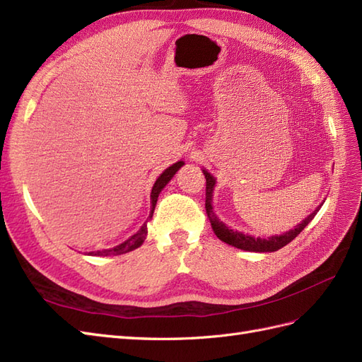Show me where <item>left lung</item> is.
Masks as SVG:
<instances>
[{"label": "left lung", "instance_id": "1", "mask_svg": "<svg viewBox=\"0 0 362 362\" xmlns=\"http://www.w3.org/2000/svg\"><path fill=\"white\" fill-rule=\"evenodd\" d=\"M202 171H203V174H205V179H206L205 208H206L208 218L211 221L212 230H214L216 235L221 240V242H225V243L234 246V247H238V249H243V251H249V252H274V251H278V249H281L287 243H291L292 240L296 235H298L305 226L310 223L312 218L317 216V212L321 208V205H320L317 209L312 212L310 216H308V218H304L300 225H296L293 229L287 230V233H284L281 235H272V237H267V238H262V237L255 238L252 235L240 233V230L230 229L229 226H226L223 223V221L218 220V217L214 214V211H212V192H214L216 179H214V175H211L206 170H202Z\"/></svg>", "mask_w": 362, "mask_h": 362}]
</instances>
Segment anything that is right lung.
<instances>
[{"instance_id": "add662e5", "label": "right lung", "mask_w": 362, "mask_h": 362, "mask_svg": "<svg viewBox=\"0 0 362 362\" xmlns=\"http://www.w3.org/2000/svg\"><path fill=\"white\" fill-rule=\"evenodd\" d=\"M183 165H185L183 160L175 162V163H173V165L170 166V168H166V170L159 175V177H157V180H156V183H154V187H153V189H151V212H150V217L146 218V221L153 217V212H154L156 203H157V197H159L160 191L166 187V183H168V182L173 179V175H174L175 173H177L180 166H183ZM146 221H145L144 226H142L141 229H139L134 235H132L128 240H125L124 243H120V245H117V246H115V247H111V249H104V251L90 252V255H102V257H107V255H120V254H127V252H129V251H133V249L139 247V246H141V245L145 242L146 234H148Z\"/></svg>"}]
</instances>
